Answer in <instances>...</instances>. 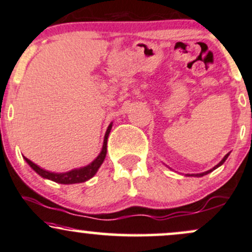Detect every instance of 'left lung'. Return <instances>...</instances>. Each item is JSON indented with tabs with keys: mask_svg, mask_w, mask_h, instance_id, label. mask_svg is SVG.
<instances>
[{
	"mask_svg": "<svg viewBox=\"0 0 252 252\" xmlns=\"http://www.w3.org/2000/svg\"><path fill=\"white\" fill-rule=\"evenodd\" d=\"M229 155H230V153H227V155H225V157H224V158L221 159V160H220V162H218V164L216 165L215 167H212L211 170H209V171H205V172H203V173H196V174H186V176H189V177H203V176H205V174H208V173H210V172H212V171L216 170V168H217V167H220V165H223V164H224V161H225L226 159H227V157H229Z\"/></svg>",
	"mask_w": 252,
	"mask_h": 252,
	"instance_id": "8db88e82",
	"label": "left lung"
}]
</instances>
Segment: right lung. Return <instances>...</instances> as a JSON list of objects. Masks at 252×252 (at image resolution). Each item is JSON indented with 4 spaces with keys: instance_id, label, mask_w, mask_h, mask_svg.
I'll return each mask as SVG.
<instances>
[{
    "instance_id": "add662e5",
    "label": "right lung",
    "mask_w": 252,
    "mask_h": 252,
    "mask_svg": "<svg viewBox=\"0 0 252 252\" xmlns=\"http://www.w3.org/2000/svg\"><path fill=\"white\" fill-rule=\"evenodd\" d=\"M112 125L113 123L109 124L107 127V131L105 133V138H103V145L101 152L99 153V156L94 159L91 164L86 165L84 167L80 168H74V170L68 171V172H62V173H56V172H50V171L44 170V168L40 167L38 165L34 164L32 160H29L28 158L23 157L27 164L31 166L32 170L36 172L38 176H41L44 179H49L52 182L59 183V184H78V183H85L88 179H91L92 177H94V174L97 172L99 167L101 166V164L105 160L106 153H107V139L109 135V132L112 129Z\"/></svg>"
}]
</instances>
